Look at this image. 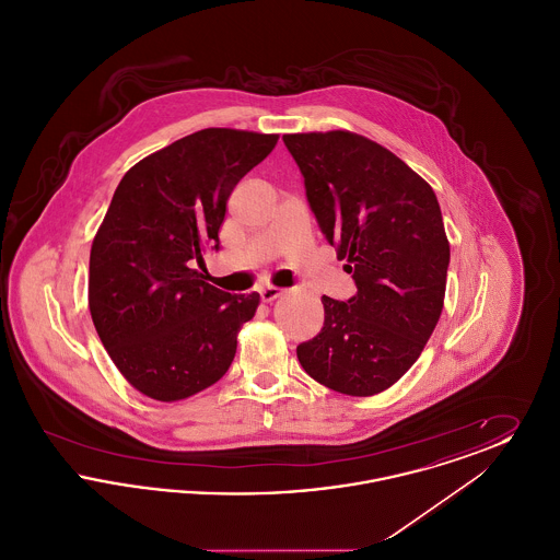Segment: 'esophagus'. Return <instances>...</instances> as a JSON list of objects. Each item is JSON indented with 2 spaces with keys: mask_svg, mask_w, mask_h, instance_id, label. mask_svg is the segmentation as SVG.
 Segmentation results:
<instances>
[{
  "mask_svg": "<svg viewBox=\"0 0 560 560\" xmlns=\"http://www.w3.org/2000/svg\"><path fill=\"white\" fill-rule=\"evenodd\" d=\"M260 295H262L265 302H272V300H277V298L283 295V290H281V288H275V285H267V288L260 290Z\"/></svg>",
  "mask_w": 560,
  "mask_h": 560,
  "instance_id": "esophagus-1",
  "label": "esophagus"
}]
</instances>
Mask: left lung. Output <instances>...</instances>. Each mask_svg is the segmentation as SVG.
<instances>
[{"instance_id": "left-lung-1", "label": "left lung", "mask_w": 560, "mask_h": 560, "mask_svg": "<svg viewBox=\"0 0 560 560\" xmlns=\"http://www.w3.org/2000/svg\"><path fill=\"white\" fill-rule=\"evenodd\" d=\"M283 142L357 285L347 302L320 298L323 329L295 348L298 361L336 393L372 397L418 361L443 311L450 241L436 195L361 133H285Z\"/></svg>"}]
</instances>
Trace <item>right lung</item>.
<instances>
[{"label":"right lung","instance_id":"obj_1","mask_svg":"<svg viewBox=\"0 0 560 560\" xmlns=\"http://www.w3.org/2000/svg\"><path fill=\"white\" fill-rule=\"evenodd\" d=\"M279 133L208 128L138 161L90 252L88 306L110 361L161 402L188 399L231 368L260 293L222 292L195 268L218 249L226 201Z\"/></svg>","mask_w":560,"mask_h":560}]
</instances>
